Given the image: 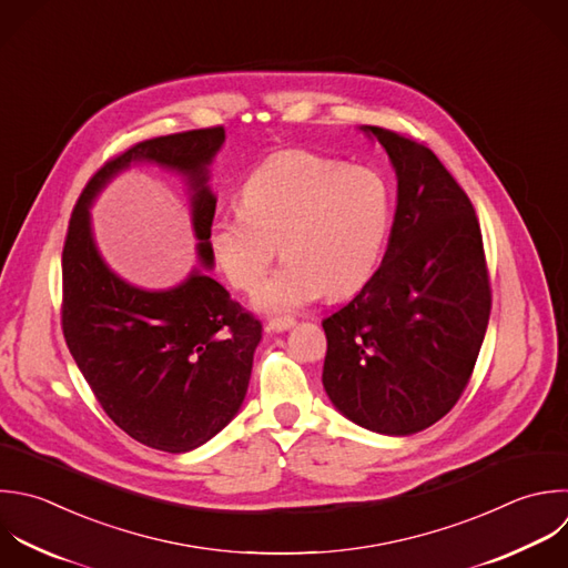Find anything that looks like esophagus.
<instances>
[{
  "mask_svg": "<svg viewBox=\"0 0 568 568\" xmlns=\"http://www.w3.org/2000/svg\"><path fill=\"white\" fill-rule=\"evenodd\" d=\"M291 326H295V320H293V317H275V320H271V322L266 324V331H271V333H284V331H288Z\"/></svg>",
  "mask_w": 568,
  "mask_h": 568,
  "instance_id": "1",
  "label": "esophagus"
}]
</instances>
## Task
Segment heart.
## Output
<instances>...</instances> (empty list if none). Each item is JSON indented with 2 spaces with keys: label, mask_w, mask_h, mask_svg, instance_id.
I'll use <instances>...</instances> for the list:
<instances>
[{
  "label": "heart",
  "mask_w": 568,
  "mask_h": 568,
  "mask_svg": "<svg viewBox=\"0 0 568 568\" xmlns=\"http://www.w3.org/2000/svg\"><path fill=\"white\" fill-rule=\"evenodd\" d=\"M240 206L211 224L209 246L224 277L253 291L280 244L286 260L255 295L268 313L364 288L379 268L393 217L390 186L377 171L302 149L280 151L253 169Z\"/></svg>",
  "instance_id": "b5f03b06"
}]
</instances>
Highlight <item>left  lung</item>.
Wrapping results in <instances>:
<instances>
[{
    "label": "left lung",
    "mask_w": 568,
    "mask_h": 568,
    "mask_svg": "<svg viewBox=\"0 0 568 568\" xmlns=\"http://www.w3.org/2000/svg\"><path fill=\"white\" fill-rule=\"evenodd\" d=\"M397 175V209L373 280L322 322V384L362 428L413 435L464 393L490 315L475 209L430 149L379 126Z\"/></svg>",
    "instance_id": "obj_1"
}]
</instances>
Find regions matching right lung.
Instances as JSON below:
<instances>
[{
  "instance_id": "obj_1",
  "label": "right lung",
  "mask_w": 568,
  "mask_h": 568,
  "mask_svg": "<svg viewBox=\"0 0 568 568\" xmlns=\"http://www.w3.org/2000/svg\"><path fill=\"white\" fill-rule=\"evenodd\" d=\"M222 126L175 133L131 146L106 162L82 191L62 253V328L73 359L106 415L133 439L166 453L206 444L240 410L262 339V324L209 271L215 217L211 164ZM149 161L183 178L199 258L190 277L166 292L120 278L101 257L90 206L133 163Z\"/></svg>"
}]
</instances>
